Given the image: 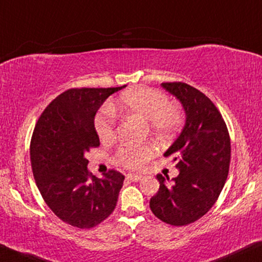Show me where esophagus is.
Listing matches in <instances>:
<instances>
[{
  "mask_svg": "<svg viewBox=\"0 0 262 262\" xmlns=\"http://www.w3.org/2000/svg\"><path fill=\"white\" fill-rule=\"evenodd\" d=\"M126 179L132 181V182H138V181L143 179V176L138 175V173H127V175H126Z\"/></svg>",
  "mask_w": 262,
  "mask_h": 262,
  "instance_id": "1",
  "label": "esophagus"
}]
</instances>
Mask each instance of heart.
I'll return each instance as SVG.
<instances>
[{
	"label": "heart",
	"instance_id": "obj_1",
	"mask_svg": "<svg viewBox=\"0 0 262 262\" xmlns=\"http://www.w3.org/2000/svg\"><path fill=\"white\" fill-rule=\"evenodd\" d=\"M113 111L124 115H136L148 120L151 132L159 137H170L181 128L185 120L183 112L170 104L163 92L149 87H135L122 92L112 104ZM108 106L96 118V130L102 141L115 137V114ZM158 153L154 143L124 144L116 150L114 160L127 169H140Z\"/></svg>",
	"mask_w": 262,
	"mask_h": 262
}]
</instances>
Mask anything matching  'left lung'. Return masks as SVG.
Wrapping results in <instances>:
<instances>
[{
	"label": "left lung",
	"instance_id": "1",
	"mask_svg": "<svg viewBox=\"0 0 262 262\" xmlns=\"http://www.w3.org/2000/svg\"><path fill=\"white\" fill-rule=\"evenodd\" d=\"M161 86L182 103L186 124L164 154L173 157L179 176L167 185L165 177L157 175L160 187L149 206L165 224L186 226L204 216L224 188L231 161L230 134L221 113L199 90L185 82Z\"/></svg>",
	"mask_w": 262,
	"mask_h": 262
}]
</instances>
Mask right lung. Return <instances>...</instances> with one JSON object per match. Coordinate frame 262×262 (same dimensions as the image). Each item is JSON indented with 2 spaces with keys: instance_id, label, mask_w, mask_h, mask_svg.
<instances>
[{
  "instance_id": "right-lung-1",
  "label": "right lung",
  "mask_w": 262,
  "mask_h": 262,
  "mask_svg": "<svg viewBox=\"0 0 262 262\" xmlns=\"http://www.w3.org/2000/svg\"><path fill=\"white\" fill-rule=\"evenodd\" d=\"M70 89L46 106L30 143L34 179L54 215L77 228H92L114 211L125 176L89 172L86 151L99 146L95 115L103 102L124 89Z\"/></svg>"
}]
</instances>
